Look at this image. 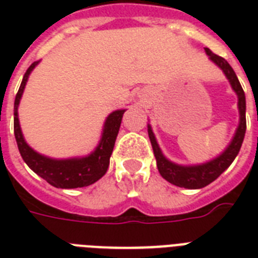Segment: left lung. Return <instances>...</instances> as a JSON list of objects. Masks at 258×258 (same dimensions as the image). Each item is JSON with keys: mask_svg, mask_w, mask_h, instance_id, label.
I'll return each mask as SVG.
<instances>
[{"mask_svg": "<svg viewBox=\"0 0 258 258\" xmlns=\"http://www.w3.org/2000/svg\"><path fill=\"white\" fill-rule=\"evenodd\" d=\"M206 53L210 57V60L216 62L217 66L220 67L221 70L224 71L226 78L229 79V82L232 84L233 89L236 91L238 95V109H240V125L237 128V133L233 138L232 143L229 145V147L225 150V153L216 158L214 161L208 162L205 165L201 166H191V167H183V166L174 165L171 162L166 159L161 153V149L158 146L155 137H154L153 130L149 125V138L153 146L154 155L157 158V167L161 172V175L165 178L167 182L179 186V187L184 188H202L205 186H208L209 183H212L213 180H216L218 176L228 169L229 166L232 165V162L234 161V158L237 157V154L240 151L241 145L244 142L245 131H246V116H245V109H246V103H245V93L244 89L241 87L240 82L236 76V72L233 71L226 60L224 57H221L218 54L213 53L212 50L206 48Z\"/></svg>", "mask_w": 258, "mask_h": 258, "instance_id": "1", "label": "left lung"}]
</instances>
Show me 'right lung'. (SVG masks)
Segmentation results:
<instances>
[{
	"instance_id": "right-lung-1",
	"label": "right lung",
	"mask_w": 258,
	"mask_h": 258,
	"mask_svg": "<svg viewBox=\"0 0 258 258\" xmlns=\"http://www.w3.org/2000/svg\"><path fill=\"white\" fill-rule=\"evenodd\" d=\"M37 64L38 61H34L26 70L22 78L21 86L18 88V92L14 99V137H16L20 154L30 169L54 187L76 188L89 186L100 179L107 172L109 166V157L112 154L124 109L115 111L107 117L100 145L97 146V149L89 157L80 158V159H67V161H54V159L42 157L26 145L21 134L17 116L18 103L28 82L29 74Z\"/></svg>"
}]
</instances>
